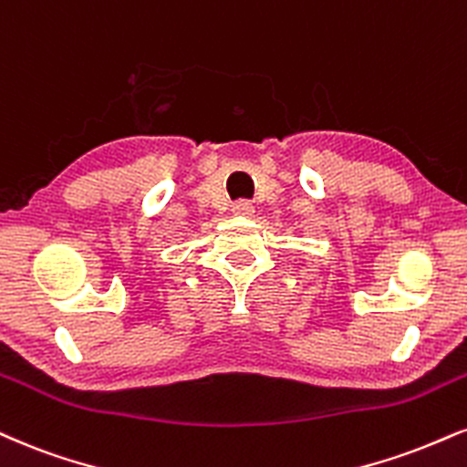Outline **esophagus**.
I'll return each instance as SVG.
<instances>
[{
	"mask_svg": "<svg viewBox=\"0 0 467 467\" xmlns=\"http://www.w3.org/2000/svg\"><path fill=\"white\" fill-rule=\"evenodd\" d=\"M233 211H234V215H241V217H252V215H254V206H252V202H248V200L237 202V204L233 206Z\"/></svg>",
	"mask_w": 467,
	"mask_h": 467,
	"instance_id": "obj_1",
	"label": "esophagus"
}]
</instances>
